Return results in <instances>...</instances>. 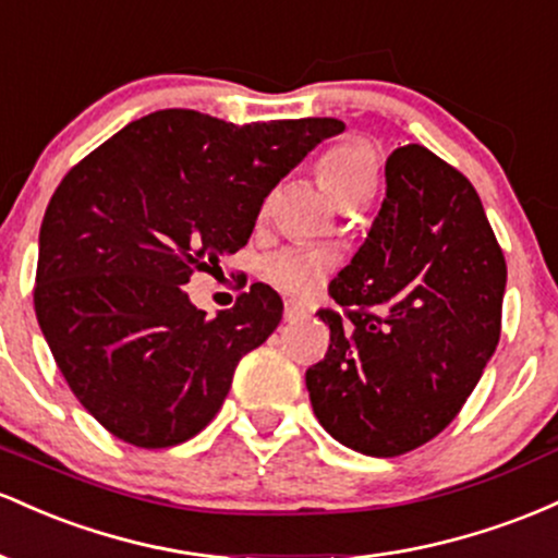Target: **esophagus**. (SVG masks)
Listing matches in <instances>:
<instances>
[{"label":"esophagus","mask_w":558,"mask_h":558,"mask_svg":"<svg viewBox=\"0 0 558 558\" xmlns=\"http://www.w3.org/2000/svg\"><path fill=\"white\" fill-rule=\"evenodd\" d=\"M308 316V308L303 303H295V300H287L284 303V322H295V318Z\"/></svg>","instance_id":"esophagus-1"}]
</instances>
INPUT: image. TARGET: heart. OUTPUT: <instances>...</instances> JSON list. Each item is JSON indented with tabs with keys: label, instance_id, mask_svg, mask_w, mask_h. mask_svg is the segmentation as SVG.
Here are the masks:
<instances>
[{
	"label": "heart",
	"instance_id": "b5f03b06",
	"mask_svg": "<svg viewBox=\"0 0 558 558\" xmlns=\"http://www.w3.org/2000/svg\"><path fill=\"white\" fill-rule=\"evenodd\" d=\"M318 173H322L324 184L340 205L350 203V199L368 197L377 186L374 153L366 144L355 140L329 147L318 158ZM331 266H335V255L327 253V250L287 247L266 260V277L287 295L311 298L322 290Z\"/></svg>",
	"mask_w": 558,
	"mask_h": 558
}]
</instances>
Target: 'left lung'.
Here are the masks:
<instances>
[{"label":"left lung","mask_w":558,"mask_h":558,"mask_svg":"<svg viewBox=\"0 0 558 558\" xmlns=\"http://www.w3.org/2000/svg\"><path fill=\"white\" fill-rule=\"evenodd\" d=\"M385 199L331 279L324 361L305 372L313 414L342 446L400 456L440 435L500 337L506 260L464 173L422 144L385 162Z\"/></svg>","instance_id":"obj_1"}]
</instances>
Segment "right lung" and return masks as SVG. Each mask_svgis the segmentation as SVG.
<instances>
[{
    "label": "right lung",
    "mask_w": 558,
    "mask_h": 558,
    "mask_svg": "<svg viewBox=\"0 0 558 558\" xmlns=\"http://www.w3.org/2000/svg\"><path fill=\"white\" fill-rule=\"evenodd\" d=\"M337 118L236 126L197 110L131 121L71 168L39 231L34 305L73 396L136 448L195 437L227 398L236 363L281 322L253 284L205 318L184 284L247 245L263 199Z\"/></svg>",
    "instance_id": "add662e5"
}]
</instances>
